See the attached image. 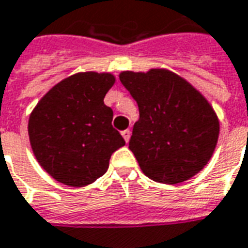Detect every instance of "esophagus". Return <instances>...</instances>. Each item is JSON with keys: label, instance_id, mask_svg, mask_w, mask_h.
Wrapping results in <instances>:
<instances>
[{"label": "esophagus", "instance_id": "1", "mask_svg": "<svg viewBox=\"0 0 248 248\" xmlns=\"http://www.w3.org/2000/svg\"><path fill=\"white\" fill-rule=\"evenodd\" d=\"M122 137H124V141L129 142V140H130V130H124V131H122Z\"/></svg>", "mask_w": 248, "mask_h": 248}]
</instances>
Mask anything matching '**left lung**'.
Instances as JSON below:
<instances>
[{
    "label": "left lung",
    "mask_w": 248,
    "mask_h": 248,
    "mask_svg": "<svg viewBox=\"0 0 248 248\" xmlns=\"http://www.w3.org/2000/svg\"><path fill=\"white\" fill-rule=\"evenodd\" d=\"M119 79L140 110L129 149L143 174L161 184H178L200 172L211 160L220 131L219 118L204 95L165 68L124 71Z\"/></svg>",
    "instance_id": "obj_1"
}]
</instances>
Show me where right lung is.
<instances>
[{
  "label": "right lung",
  "mask_w": 248,
  "mask_h": 248,
  "mask_svg": "<svg viewBox=\"0 0 248 248\" xmlns=\"http://www.w3.org/2000/svg\"><path fill=\"white\" fill-rule=\"evenodd\" d=\"M114 83L110 72H78L55 84L31 112L28 134L34 157L59 183L93 184L124 145L103 102Z\"/></svg>",
  "instance_id": "right-lung-1"
}]
</instances>
